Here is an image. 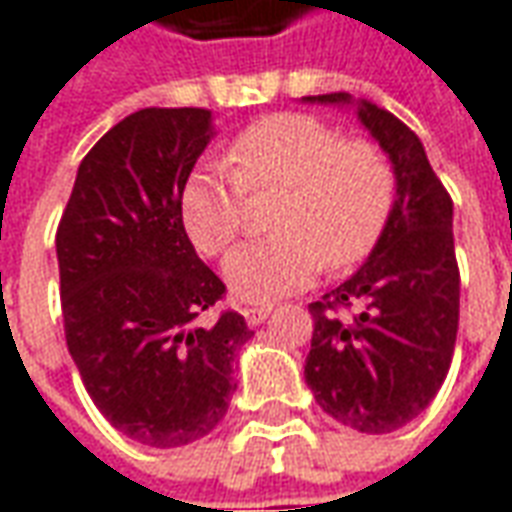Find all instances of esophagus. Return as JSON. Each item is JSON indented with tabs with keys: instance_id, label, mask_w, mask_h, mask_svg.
<instances>
[{
	"instance_id": "34e87169",
	"label": "esophagus",
	"mask_w": 512,
	"mask_h": 512,
	"mask_svg": "<svg viewBox=\"0 0 512 512\" xmlns=\"http://www.w3.org/2000/svg\"><path fill=\"white\" fill-rule=\"evenodd\" d=\"M270 312H273L270 304H250V307H242V315H245V321H248L250 327H259Z\"/></svg>"
}]
</instances>
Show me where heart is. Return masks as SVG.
I'll return each instance as SVG.
<instances>
[{
  "label": "heart",
  "instance_id": "b5f03b06",
  "mask_svg": "<svg viewBox=\"0 0 512 512\" xmlns=\"http://www.w3.org/2000/svg\"><path fill=\"white\" fill-rule=\"evenodd\" d=\"M222 171L188 174L180 214L205 256L231 248L245 222V194L284 191L276 236L248 242L225 259V281L239 301L287 296L324 267L358 264L375 248L392 211L394 177L369 143H344L324 120L281 112L250 123L228 143Z\"/></svg>",
  "mask_w": 512,
  "mask_h": 512
}]
</instances>
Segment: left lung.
Instances as JSON below:
<instances>
[{
	"instance_id": "8db88e82",
	"label": "left lung",
	"mask_w": 512,
	"mask_h": 512,
	"mask_svg": "<svg viewBox=\"0 0 512 512\" xmlns=\"http://www.w3.org/2000/svg\"><path fill=\"white\" fill-rule=\"evenodd\" d=\"M310 104L355 106L389 154L397 197L369 259L344 284L312 301L315 321L304 380L315 403L346 428L389 434L420 417L451 369L459 327L454 202L420 137L392 112L349 92ZM355 306L352 322L337 312Z\"/></svg>"
}]
</instances>
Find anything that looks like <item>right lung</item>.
<instances>
[{
	"label": "right lung",
	"mask_w": 512,
	"mask_h": 512,
	"mask_svg": "<svg viewBox=\"0 0 512 512\" xmlns=\"http://www.w3.org/2000/svg\"><path fill=\"white\" fill-rule=\"evenodd\" d=\"M211 137L197 106L123 118L81 160L58 222L67 349L98 411L149 448L222 423L233 360L253 335L231 310L200 324L225 284L191 245L180 194Z\"/></svg>",
	"instance_id": "right-lung-1"
}]
</instances>
